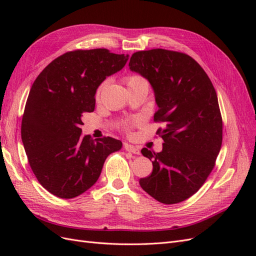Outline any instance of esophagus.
I'll return each mask as SVG.
<instances>
[{
	"instance_id": "1",
	"label": "esophagus",
	"mask_w": 256,
	"mask_h": 256,
	"mask_svg": "<svg viewBox=\"0 0 256 256\" xmlns=\"http://www.w3.org/2000/svg\"><path fill=\"white\" fill-rule=\"evenodd\" d=\"M125 150L129 152H132L134 154H140L141 152L138 150V147L134 146V145H130V144H125Z\"/></svg>"
}]
</instances>
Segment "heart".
Masks as SVG:
<instances>
[{
	"label": "heart",
	"instance_id": "heart-1",
	"mask_svg": "<svg viewBox=\"0 0 256 256\" xmlns=\"http://www.w3.org/2000/svg\"><path fill=\"white\" fill-rule=\"evenodd\" d=\"M136 81H145V80L142 78V76H129V78L127 79L128 84L136 82ZM102 90H104V84H102V85H100V86L98 88V90H97V97H99L100 94H102Z\"/></svg>",
	"mask_w": 256,
	"mask_h": 256
}]
</instances>
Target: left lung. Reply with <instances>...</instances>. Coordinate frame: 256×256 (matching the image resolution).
<instances>
[{
	"instance_id": "left-lung-1",
	"label": "left lung",
	"mask_w": 256,
	"mask_h": 256,
	"mask_svg": "<svg viewBox=\"0 0 256 256\" xmlns=\"http://www.w3.org/2000/svg\"><path fill=\"white\" fill-rule=\"evenodd\" d=\"M129 68L150 83L158 106L154 120L166 125L157 131L164 141L162 150H141L152 160V172L140 186L160 203H180L202 187L221 148L216 92L204 69L182 52L138 51Z\"/></svg>"
}]
</instances>
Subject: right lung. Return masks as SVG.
I'll list each match as a JSON object with an SVG mask.
<instances>
[{"label": "right lung", "instance_id": "obj_1", "mask_svg": "<svg viewBox=\"0 0 256 256\" xmlns=\"http://www.w3.org/2000/svg\"><path fill=\"white\" fill-rule=\"evenodd\" d=\"M128 54L76 50L56 58L30 88L21 138L37 180L53 196L72 198L94 184L122 142L82 136V116L95 110V94L106 76L126 65Z\"/></svg>", "mask_w": 256, "mask_h": 256}]
</instances>
